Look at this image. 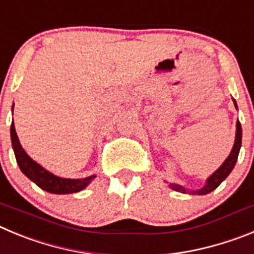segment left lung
<instances>
[{"instance_id": "8db88e82", "label": "left lung", "mask_w": 254, "mask_h": 254, "mask_svg": "<svg viewBox=\"0 0 254 254\" xmlns=\"http://www.w3.org/2000/svg\"><path fill=\"white\" fill-rule=\"evenodd\" d=\"M233 102H234V106L235 109L238 110V106H237V102L235 100L233 99ZM237 130H235V140H234V145L232 148V152L230 154L228 155V158L223 162L220 167H219L218 170L215 172L210 175L209 177L206 178V182L205 185L201 189L197 190H189V189H185L184 186L181 185H177V184H168V186L171 187L172 190L177 191V192H182V193H190V195H207L210 193L211 191L216 189L221 182L230 175V172L233 171L234 168L235 163H237V159H238V155H239V150H241L242 147V127H241V123L237 122Z\"/></svg>"}]
</instances>
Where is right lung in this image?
I'll return each instance as SVG.
<instances>
[{"mask_svg": "<svg viewBox=\"0 0 254 254\" xmlns=\"http://www.w3.org/2000/svg\"><path fill=\"white\" fill-rule=\"evenodd\" d=\"M13 110V105H12ZM11 143H12V149L15 153L16 162L19 164L21 172L26 176L30 181H33L36 186L50 193H57V195H65V193L79 192L83 189L91 184L92 180H95L96 175L88 176L84 178H63L56 176L54 173L45 170L44 167L40 166L38 162L34 161L29 157L24 148L20 144L17 134H16L15 125L11 124L10 129Z\"/></svg>", "mask_w": 254, "mask_h": 254, "instance_id": "1", "label": "right lung"}]
</instances>
